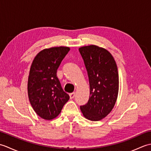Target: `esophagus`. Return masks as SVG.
Returning <instances> with one entry per match:
<instances>
[{
    "label": "esophagus",
    "mask_w": 151,
    "mask_h": 151,
    "mask_svg": "<svg viewBox=\"0 0 151 151\" xmlns=\"http://www.w3.org/2000/svg\"><path fill=\"white\" fill-rule=\"evenodd\" d=\"M75 93H72L69 94V97H70V99H73L74 97H75Z\"/></svg>",
    "instance_id": "34e87169"
}]
</instances>
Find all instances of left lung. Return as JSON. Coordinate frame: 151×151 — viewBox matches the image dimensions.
I'll return each mask as SVG.
<instances>
[{
    "label": "left lung",
    "instance_id": "8db88e82",
    "mask_svg": "<svg viewBox=\"0 0 151 151\" xmlns=\"http://www.w3.org/2000/svg\"><path fill=\"white\" fill-rule=\"evenodd\" d=\"M88 72L90 93L87 104L81 106L83 115L97 121L106 117L114 108L119 92L117 64L111 53L94 45L80 47Z\"/></svg>",
    "mask_w": 151,
    "mask_h": 151
}]
</instances>
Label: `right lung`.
<instances>
[{"mask_svg":"<svg viewBox=\"0 0 151 151\" xmlns=\"http://www.w3.org/2000/svg\"><path fill=\"white\" fill-rule=\"evenodd\" d=\"M70 50L68 47L43 49L32 63L28 79V95L35 112L45 120L58 115L69 101L56 76L57 69Z\"/></svg>","mask_w":151,"mask_h":151,"instance_id":"right-lung-1","label":"right lung"}]
</instances>
